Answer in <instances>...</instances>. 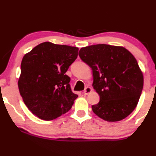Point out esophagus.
Wrapping results in <instances>:
<instances>
[{"label":"esophagus","instance_id":"esophagus-1","mask_svg":"<svg viewBox=\"0 0 156 156\" xmlns=\"http://www.w3.org/2000/svg\"><path fill=\"white\" fill-rule=\"evenodd\" d=\"M91 91H92V89H91V87H89V86H87V87H86V89H84L83 93H84V94H85V95H87V94H89V93H91Z\"/></svg>","mask_w":156,"mask_h":156}]
</instances>
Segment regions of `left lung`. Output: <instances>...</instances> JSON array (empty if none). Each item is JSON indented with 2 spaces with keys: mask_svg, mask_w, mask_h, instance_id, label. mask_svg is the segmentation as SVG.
Masks as SVG:
<instances>
[{
  "mask_svg": "<svg viewBox=\"0 0 156 156\" xmlns=\"http://www.w3.org/2000/svg\"><path fill=\"white\" fill-rule=\"evenodd\" d=\"M79 57L92 69L94 89L99 102L92 105L98 117L115 122L130 115L143 89V73L134 55L123 46L97 44L81 48Z\"/></svg>",
  "mask_w": 156,
  "mask_h": 156,
  "instance_id": "8db88e82",
  "label": "left lung"
}]
</instances>
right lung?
<instances>
[{
  "instance_id": "right-lung-1",
  "label": "right lung",
  "mask_w": 156,
  "mask_h": 156,
  "mask_svg": "<svg viewBox=\"0 0 156 156\" xmlns=\"http://www.w3.org/2000/svg\"><path fill=\"white\" fill-rule=\"evenodd\" d=\"M78 53V47L44 42L24 54L18 87L33 115L51 121L70 110L78 95L71 91L65 73Z\"/></svg>"
}]
</instances>
